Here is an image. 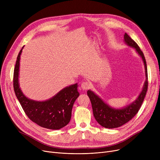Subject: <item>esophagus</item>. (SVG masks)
Here are the masks:
<instances>
[{"label":"esophagus","mask_w":160,"mask_h":160,"mask_svg":"<svg viewBox=\"0 0 160 160\" xmlns=\"http://www.w3.org/2000/svg\"><path fill=\"white\" fill-rule=\"evenodd\" d=\"M81 87L83 89V90H87L89 89L90 84L88 82H83L81 84Z\"/></svg>","instance_id":"1"}]
</instances>
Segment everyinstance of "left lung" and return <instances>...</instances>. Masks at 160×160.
Wrapping results in <instances>:
<instances>
[{"label":"left lung","instance_id":"left-lung-1","mask_svg":"<svg viewBox=\"0 0 160 160\" xmlns=\"http://www.w3.org/2000/svg\"><path fill=\"white\" fill-rule=\"evenodd\" d=\"M124 39L126 43L132 47L135 48L136 51L142 58V61H143L145 64L147 78L143 89H142L141 93L136 100H135L130 105L126 106V108L122 109L117 110V109H113L110 107L105 104L93 91L90 90L88 91L87 93L91 100L95 118L102 127L106 128H115L119 127L130 121L139 112L148 89L147 66L144 54L141 51L138 45L127 33H125V34L124 35Z\"/></svg>","mask_w":160,"mask_h":160}]
</instances>
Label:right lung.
Here are the masks:
<instances>
[{
  "mask_svg": "<svg viewBox=\"0 0 160 160\" xmlns=\"http://www.w3.org/2000/svg\"><path fill=\"white\" fill-rule=\"evenodd\" d=\"M17 58L13 72V89L24 113L28 118L40 127L51 130H59L68 124L71 120L74 102L79 96L77 83L67 87L50 100L37 102L28 99L21 91L18 77L20 55Z\"/></svg>",
  "mask_w": 160,
  "mask_h": 160,
  "instance_id": "1",
  "label": "right lung"
}]
</instances>
